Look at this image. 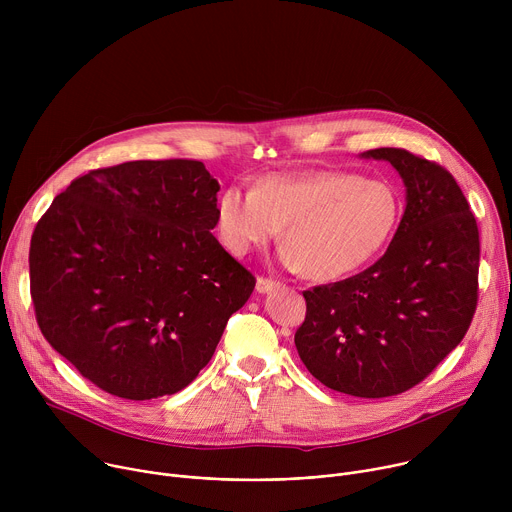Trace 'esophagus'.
Segmentation results:
<instances>
[{"label": "esophagus", "instance_id": "1", "mask_svg": "<svg viewBox=\"0 0 512 512\" xmlns=\"http://www.w3.org/2000/svg\"><path fill=\"white\" fill-rule=\"evenodd\" d=\"M277 287H279L277 281H271V279H265V277H259V279H257V285H255L257 294H269V291H273V289H277Z\"/></svg>", "mask_w": 512, "mask_h": 512}]
</instances>
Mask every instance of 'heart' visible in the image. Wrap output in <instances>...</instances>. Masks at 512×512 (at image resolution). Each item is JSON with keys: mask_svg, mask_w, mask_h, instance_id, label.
<instances>
[{"mask_svg": "<svg viewBox=\"0 0 512 512\" xmlns=\"http://www.w3.org/2000/svg\"><path fill=\"white\" fill-rule=\"evenodd\" d=\"M397 190L346 172L263 176L255 188L227 186L216 198L214 229L237 257L279 235V261L316 281H334L371 263L399 223Z\"/></svg>", "mask_w": 512, "mask_h": 512, "instance_id": "heart-1", "label": "heart"}]
</instances>
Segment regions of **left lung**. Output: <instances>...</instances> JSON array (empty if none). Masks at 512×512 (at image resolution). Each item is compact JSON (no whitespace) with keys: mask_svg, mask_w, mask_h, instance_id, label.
I'll list each match as a JSON object with an SVG mask.
<instances>
[{"mask_svg":"<svg viewBox=\"0 0 512 512\" xmlns=\"http://www.w3.org/2000/svg\"><path fill=\"white\" fill-rule=\"evenodd\" d=\"M360 158L389 162L401 176V223L375 265L304 291L296 348L328 389L381 399L423 381L462 342L478 302L480 239L448 170L399 148Z\"/></svg>","mask_w":512,"mask_h":512,"instance_id":"1","label":"left lung"}]
</instances>
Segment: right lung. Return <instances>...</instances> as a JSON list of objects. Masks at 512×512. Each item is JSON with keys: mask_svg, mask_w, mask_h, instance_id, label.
I'll use <instances>...</instances> for the list:
<instances>
[{"mask_svg": "<svg viewBox=\"0 0 512 512\" xmlns=\"http://www.w3.org/2000/svg\"><path fill=\"white\" fill-rule=\"evenodd\" d=\"M218 190L202 162H125L70 182L38 221V326L99 389L182 391L251 298L255 277L210 233Z\"/></svg>", "mask_w": 512, "mask_h": 512, "instance_id": "obj_1", "label": "right lung"}]
</instances>
